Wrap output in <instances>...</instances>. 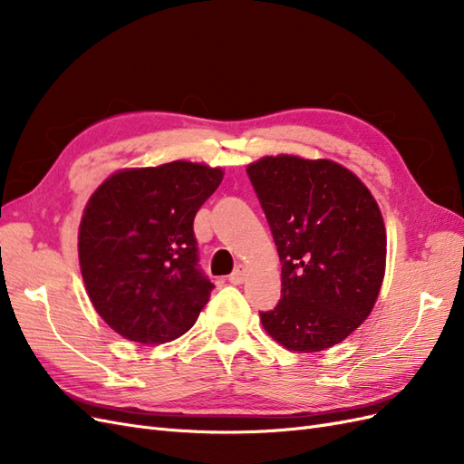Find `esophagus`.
Listing matches in <instances>:
<instances>
[{
    "instance_id": "34e87169",
    "label": "esophagus",
    "mask_w": 464,
    "mask_h": 464,
    "mask_svg": "<svg viewBox=\"0 0 464 464\" xmlns=\"http://www.w3.org/2000/svg\"><path fill=\"white\" fill-rule=\"evenodd\" d=\"M246 275H247V269L244 265H237L236 269H234V273L228 276V283H232V285H242L244 280H246Z\"/></svg>"
}]
</instances>
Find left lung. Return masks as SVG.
<instances>
[{"label": "left lung", "mask_w": 464, "mask_h": 464, "mask_svg": "<svg viewBox=\"0 0 464 464\" xmlns=\"http://www.w3.org/2000/svg\"><path fill=\"white\" fill-rule=\"evenodd\" d=\"M247 176L283 263V298L259 314L265 331L296 353L339 344L370 315L383 283L387 236L373 195L325 159L263 157Z\"/></svg>", "instance_id": "1"}]
</instances>
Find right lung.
<instances>
[{"mask_svg": "<svg viewBox=\"0 0 464 464\" xmlns=\"http://www.w3.org/2000/svg\"><path fill=\"white\" fill-rule=\"evenodd\" d=\"M222 176L176 160L120 170L92 193L79 263L94 310L118 334L162 344L198 321L215 285L199 269L193 218Z\"/></svg>", "mask_w": 464, "mask_h": 464, "instance_id": "add662e5", "label": "right lung"}]
</instances>
